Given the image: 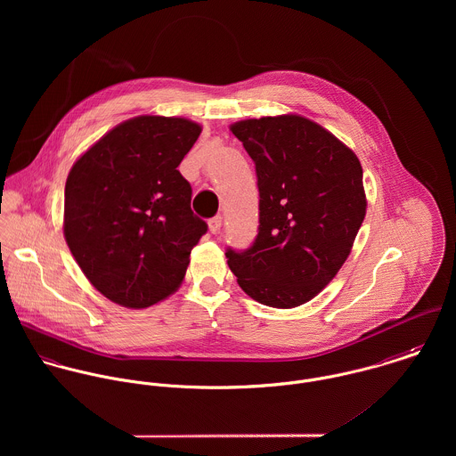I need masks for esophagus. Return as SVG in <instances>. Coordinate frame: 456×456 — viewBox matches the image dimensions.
<instances>
[{"mask_svg": "<svg viewBox=\"0 0 456 456\" xmlns=\"http://www.w3.org/2000/svg\"><path fill=\"white\" fill-rule=\"evenodd\" d=\"M221 226H223V217L221 216H216V217H212L210 221H208V230H210V233H219V230H221Z\"/></svg>", "mask_w": 456, "mask_h": 456, "instance_id": "1", "label": "esophagus"}]
</instances>
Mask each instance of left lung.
<instances>
[{
    "label": "left lung",
    "instance_id": "left-lung-1",
    "mask_svg": "<svg viewBox=\"0 0 456 456\" xmlns=\"http://www.w3.org/2000/svg\"><path fill=\"white\" fill-rule=\"evenodd\" d=\"M230 130L256 165L260 228L248 251H226L228 265L253 300L298 307L337 275L365 219L360 159L297 114L244 119Z\"/></svg>",
    "mask_w": 456,
    "mask_h": 456
}]
</instances>
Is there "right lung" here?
<instances>
[{
    "mask_svg": "<svg viewBox=\"0 0 456 456\" xmlns=\"http://www.w3.org/2000/svg\"><path fill=\"white\" fill-rule=\"evenodd\" d=\"M201 126L184 118L138 116L105 133L71 167L66 244L109 300L145 309L183 284L207 223L191 210L177 167Z\"/></svg>",
    "mask_w": 456,
    "mask_h": 456,
    "instance_id": "right-lung-1",
    "label": "right lung"
}]
</instances>
